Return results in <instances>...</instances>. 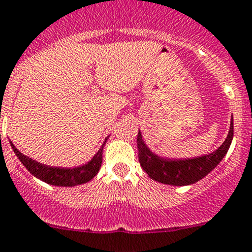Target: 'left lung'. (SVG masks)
<instances>
[{
	"label": "left lung",
	"mask_w": 252,
	"mask_h": 252,
	"mask_svg": "<svg viewBox=\"0 0 252 252\" xmlns=\"http://www.w3.org/2000/svg\"><path fill=\"white\" fill-rule=\"evenodd\" d=\"M234 137V120L220 147L210 154L191 158H170L152 151L146 145L141 131L138 130V161L150 179L172 186H188L204 179L221 162L227 154Z\"/></svg>",
	"instance_id": "8db88e82"
}]
</instances>
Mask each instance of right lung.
<instances>
[{
	"label": "right lung",
	"mask_w": 252,
	"mask_h": 252,
	"mask_svg": "<svg viewBox=\"0 0 252 252\" xmlns=\"http://www.w3.org/2000/svg\"><path fill=\"white\" fill-rule=\"evenodd\" d=\"M106 141H107V137L105 138L102 146L98 149V151L94 154V156L89 162L81 166H76V167H56V166L43 165V163L37 162L36 160H32L29 156L18 151L15 145L12 144V141H10V145L16 156L18 158V160L22 162V165L34 177L46 182V184L54 185V186L73 188V186H77V185H82L91 181L97 175V172L100 171L101 163H102V151Z\"/></svg>",
	"instance_id": "obj_1"
}]
</instances>
